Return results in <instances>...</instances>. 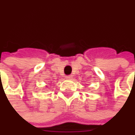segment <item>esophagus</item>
Returning <instances> with one entry per match:
<instances>
[{"mask_svg":"<svg viewBox=\"0 0 135 135\" xmlns=\"http://www.w3.org/2000/svg\"><path fill=\"white\" fill-rule=\"evenodd\" d=\"M65 78H66V79H72L73 78V75H68V76H66Z\"/></svg>","mask_w":135,"mask_h":135,"instance_id":"34e87169","label":"esophagus"}]
</instances>
